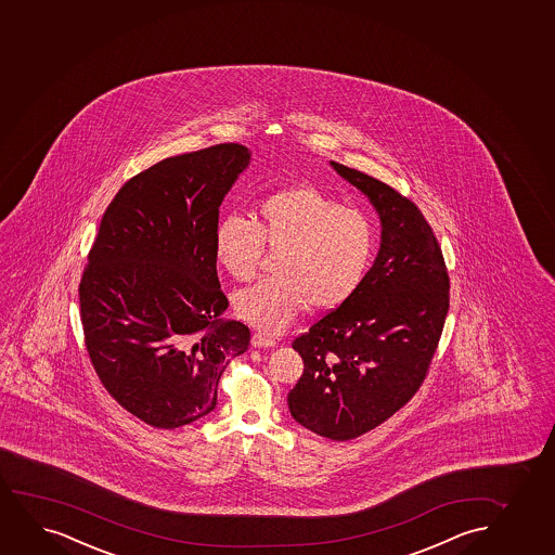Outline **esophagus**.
Returning a JSON list of instances; mask_svg holds the SVG:
<instances>
[{"label": "esophagus", "mask_w": 555, "mask_h": 555, "mask_svg": "<svg viewBox=\"0 0 555 555\" xmlns=\"http://www.w3.org/2000/svg\"><path fill=\"white\" fill-rule=\"evenodd\" d=\"M250 344H253V348H273L276 343H274L271 336L254 333L253 338H250Z\"/></svg>", "instance_id": "1"}]
</instances>
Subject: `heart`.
I'll list each match as a JSON object with an SVG mask.
<instances>
[{"label": "heart", "mask_w": 555, "mask_h": 555, "mask_svg": "<svg viewBox=\"0 0 555 555\" xmlns=\"http://www.w3.org/2000/svg\"><path fill=\"white\" fill-rule=\"evenodd\" d=\"M266 247L279 253L276 276L233 295V310L243 322L274 335L307 307L327 312L349 301L372 268L377 233L361 209L297 185L261 199L256 224L237 215L217 224L215 258L235 281L253 279Z\"/></svg>", "instance_id": "heart-1"}]
</instances>
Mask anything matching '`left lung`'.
<instances>
[{
    "instance_id": "left-lung-1",
    "label": "left lung",
    "mask_w": 555,
    "mask_h": 555,
    "mask_svg": "<svg viewBox=\"0 0 555 555\" xmlns=\"http://www.w3.org/2000/svg\"><path fill=\"white\" fill-rule=\"evenodd\" d=\"M331 166L376 209L379 250L359 292L292 344L305 370L287 408L307 430L348 441L395 415L423 384L449 312V274L411 199L363 171Z\"/></svg>"
}]
</instances>
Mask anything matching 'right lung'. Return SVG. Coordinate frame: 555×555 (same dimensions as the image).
Listing matches in <instances>:
<instances>
[{"instance_id": "obj_1", "label": "right lung", "mask_w": 555, "mask_h": 555, "mask_svg": "<svg viewBox=\"0 0 555 555\" xmlns=\"http://www.w3.org/2000/svg\"><path fill=\"white\" fill-rule=\"evenodd\" d=\"M250 165L245 145L165 158L129 179L104 212L80 282L86 348L125 410L173 430L209 415L250 331L222 318L219 207Z\"/></svg>"}]
</instances>
